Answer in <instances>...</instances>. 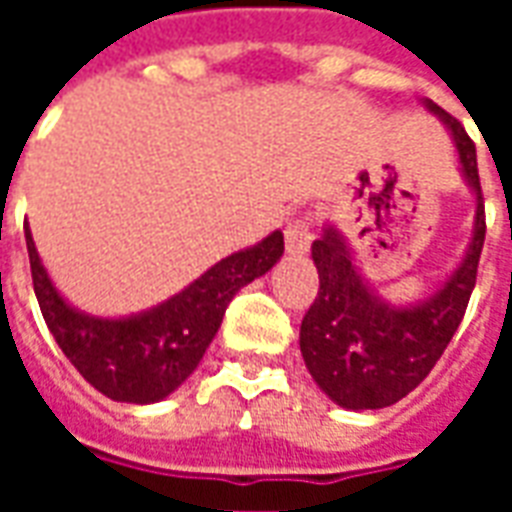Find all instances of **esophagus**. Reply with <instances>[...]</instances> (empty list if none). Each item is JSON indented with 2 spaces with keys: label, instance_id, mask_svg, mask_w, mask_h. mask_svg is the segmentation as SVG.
Instances as JSON below:
<instances>
[{
  "label": "esophagus",
  "instance_id": "obj_1",
  "mask_svg": "<svg viewBox=\"0 0 512 512\" xmlns=\"http://www.w3.org/2000/svg\"><path fill=\"white\" fill-rule=\"evenodd\" d=\"M312 227L307 216H296L290 219L288 227H285V246H288L290 255H304L312 244Z\"/></svg>",
  "mask_w": 512,
  "mask_h": 512
}]
</instances>
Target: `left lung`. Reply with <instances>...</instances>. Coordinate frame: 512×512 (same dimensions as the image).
<instances>
[{"mask_svg":"<svg viewBox=\"0 0 512 512\" xmlns=\"http://www.w3.org/2000/svg\"><path fill=\"white\" fill-rule=\"evenodd\" d=\"M450 131L458 150V169L474 194L472 238L458 266L425 299L392 304L370 285L356 266L354 249L340 227L323 224L312 241V260L321 290L304 315L299 332L304 365L337 406L348 411L386 408L403 400L439 362L477 279V263L485 241V213L477 153L463 126L433 101H422Z\"/></svg>","mask_w":512,"mask_h":512,"instance_id":"left-lung-1","label":"left lung"}]
</instances>
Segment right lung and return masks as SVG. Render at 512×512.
<instances>
[{"mask_svg":"<svg viewBox=\"0 0 512 512\" xmlns=\"http://www.w3.org/2000/svg\"><path fill=\"white\" fill-rule=\"evenodd\" d=\"M24 235L40 312L62 354L101 395L134 406L164 400L197 370L235 293L268 274L285 252L282 230H274L255 246L222 257L156 307L101 318L73 307L54 288L29 224Z\"/></svg>","mask_w":512,"mask_h":512,"instance_id":"1","label":"right lung"}]
</instances>
